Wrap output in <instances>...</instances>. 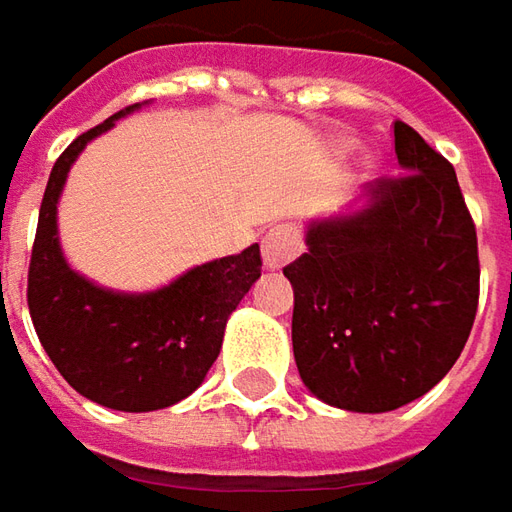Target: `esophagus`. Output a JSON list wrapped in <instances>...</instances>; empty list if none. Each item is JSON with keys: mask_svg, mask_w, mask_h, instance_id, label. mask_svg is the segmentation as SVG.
<instances>
[{"mask_svg": "<svg viewBox=\"0 0 512 512\" xmlns=\"http://www.w3.org/2000/svg\"><path fill=\"white\" fill-rule=\"evenodd\" d=\"M303 249L300 226L294 223H277L263 238V266L266 269H283Z\"/></svg>", "mask_w": 512, "mask_h": 512, "instance_id": "1", "label": "esophagus"}]
</instances>
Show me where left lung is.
I'll return each instance as SVG.
<instances>
[{"label": "left lung", "mask_w": 512, "mask_h": 512, "mask_svg": "<svg viewBox=\"0 0 512 512\" xmlns=\"http://www.w3.org/2000/svg\"><path fill=\"white\" fill-rule=\"evenodd\" d=\"M402 172L357 206L311 221L294 289L300 379L334 408L385 414L428 394L465 348L479 306V246L456 172L394 121Z\"/></svg>", "instance_id": "left-lung-1"}]
</instances>
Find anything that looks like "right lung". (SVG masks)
Segmentation results:
<instances>
[{
	"label": "right lung",
	"instance_id": "obj_1",
	"mask_svg": "<svg viewBox=\"0 0 512 512\" xmlns=\"http://www.w3.org/2000/svg\"><path fill=\"white\" fill-rule=\"evenodd\" d=\"M79 135L50 172L27 272V309L47 357L81 397L113 411H158L186 399L218 360L223 328L260 277V246L195 266L147 294L101 289L70 269L56 206L79 152L121 115Z\"/></svg>",
	"mask_w": 512,
	"mask_h": 512
}]
</instances>
